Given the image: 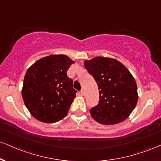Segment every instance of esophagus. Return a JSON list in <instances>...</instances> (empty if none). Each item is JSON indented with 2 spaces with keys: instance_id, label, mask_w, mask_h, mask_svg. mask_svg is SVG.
Here are the masks:
<instances>
[{
  "instance_id": "1",
  "label": "esophagus",
  "mask_w": 161,
  "mask_h": 161,
  "mask_svg": "<svg viewBox=\"0 0 161 161\" xmlns=\"http://www.w3.org/2000/svg\"><path fill=\"white\" fill-rule=\"evenodd\" d=\"M80 93H81V94H82V96H84L85 95V90H84V89H82V90L80 91Z\"/></svg>"
}]
</instances>
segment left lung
Instances as JSON below:
<instances>
[{"mask_svg": "<svg viewBox=\"0 0 161 161\" xmlns=\"http://www.w3.org/2000/svg\"><path fill=\"white\" fill-rule=\"evenodd\" d=\"M88 72L98 86L100 100L90 109L92 117L102 125H115L130 115L138 101L136 81L121 62L96 57L85 61Z\"/></svg>", "mask_w": 161, "mask_h": 161, "instance_id": "8db88e82", "label": "left lung"}]
</instances>
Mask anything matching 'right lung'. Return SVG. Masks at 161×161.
<instances>
[{
	"label": "right lung",
	"mask_w": 161,
	"mask_h": 161,
	"mask_svg": "<svg viewBox=\"0 0 161 161\" xmlns=\"http://www.w3.org/2000/svg\"><path fill=\"white\" fill-rule=\"evenodd\" d=\"M73 60L52 55L38 60L27 70L22 98L32 116L45 123L57 122L68 113L77 91L67 72Z\"/></svg>",
	"instance_id": "obj_1"
}]
</instances>
